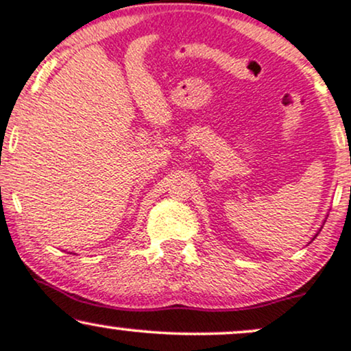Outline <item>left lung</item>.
<instances>
[{"label":"left lung","instance_id":"8db88e82","mask_svg":"<svg viewBox=\"0 0 351 351\" xmlns=\"http://www.w3.org/2000/svg\"><path fill=\"white\" fill-rule=\"evenodd\" d=\"M315 236H317V234H315Z\"/></svg>","mask_w":351,"mask_h":351}]
</instances>
